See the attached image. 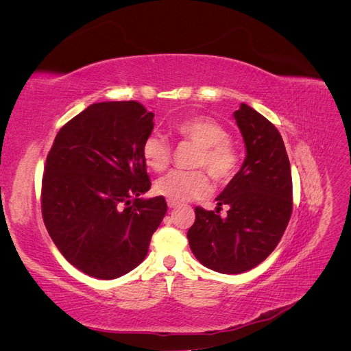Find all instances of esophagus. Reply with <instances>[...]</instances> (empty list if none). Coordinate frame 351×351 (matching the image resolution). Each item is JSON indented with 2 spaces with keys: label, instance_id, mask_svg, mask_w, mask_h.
<instances>
[{
  "label": "esophagus",
  "instance_id": "1",
  "mask_svg": "<svg viewBox=\"0 0 351 351\" xmlns=\"http://www.w3.org/2000/svg\"><path fill=\"white\" fill-rule=\"evenodd\" d=\"M167 205H168V208H177L180 204H178V202H176V200H167Z\"/></svg>",
  "mask_w": 351,
  "mask_h": 351
}]
</instances>
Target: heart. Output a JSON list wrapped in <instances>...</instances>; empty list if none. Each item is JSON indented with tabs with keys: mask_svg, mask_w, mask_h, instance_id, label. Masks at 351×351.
<instances>
[{
	"mask_svg": "<svg viewBox=\"0 0 351 351\" xmlns=\"http://www.w3.org/2000/svg\"><path fill=\"white\" fill-rule=\"evenodd\" d=\"M178 137L197 146L193 159L195 167L205 168L218 183H227L239 168L237 147L227 139V130L218 121L206 115H196L174 124ZM142 156L147 167L161 173L171 164V146L164 136L152 133L142 145ZM208 176L195 171H171L158 178L155 192L169 200L184 202L204 197L210 193Z\"/></svg>",
	"mask_w": 351,
	"mask_h": 351,
	"instance_id": "b5f03b06",
	"label": "heart"
}]
</instances>
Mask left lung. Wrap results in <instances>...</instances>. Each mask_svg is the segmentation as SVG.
I'll list each match as a JSON object with an SVG mask.
<instances>
[{
    "instance_id": "8db88e82",
    "label": "left lung",
    "mask_w": 351,
    "mask_h": 351,
    "mask_svg": "<svg viewBox=\"0 0 351 351\" xmlns=\"http://www.w3.org/2000/svg\"><path fill=\"white\" fill-rule=\"evenodd\" d=\"M234 119L246 146L239 173L215 199L217 212L196 206L187 239L196 259L221 274H241L267 259L289 226L293 183L282 137L271 121L241 104ZM229 206L228 215L217 212Z\"/></svg>"
}]
</instances>
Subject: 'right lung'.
I'll return each mask as SVG.
<instances>
[{
    "instance_id": "right-lung-1",
    "label": "right lung",
    "mask_w": 351,
    "mask_h": 351,
    "mask_svg": "<svg viewBox=\"0 0 351 351\" xmlns=\"http://www.w3.org/2000/svg\"><path fill=\"white\" fill-rule=\"evenodd\" d=\"M154 112L136 101L99 102L60 129L42 178V217L73 267L114 280L142 263L167 212L142 156Z\"/></svg>"
}]
</instances>
